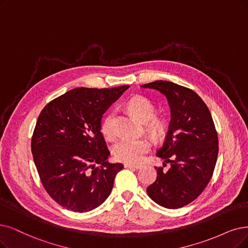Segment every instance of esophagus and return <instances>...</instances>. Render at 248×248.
<instances>
[{
	"label": "esophagus",
	"instance_id": "esophagus-1",
	"mask_svg": "<svg viewBox=\"0 0 248 248\" xmlns=\"http://www.w3.org/2000/svg\"><path fill=\"white\" fill-rule=\"evenodd\" d=\"M124 167L126 169H140V165H132V164H124Z\"/></svg>",
	"mask_w": 248,
	"mask_h": 248
}]
</instances>
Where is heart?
<instances>
[{
    "mask_svg": "<svg viewBox=\"0 0 248 248\" xmlns=\"http://www.w3.org/2000/svg\"><path fill=\"white\" fill-rule=\"evenodd\" d=\"M129 111L144 123L145 127L154 134L160 133L164 128V121L155 116V106L148 98L135 95L127 103ZM101 132L105 140H114L117 133L114 127V113L110 112L103 120ZM151 148V142L143 137L140 138H124L114 146V156L117 161L127 164H137L143 160L144 155Z\"/></svg>",
    "mask_w": 248,
    "mask_h": 248,
    "instance_id": "1",
    "label": "heart"
}]
</instances>
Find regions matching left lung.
Segmentation results:
<instances>
[{
	"mask_svg": "<svg viewBox=\"0 0 248 248\" xmlns=\"http://www.w3.org/2000/svg\"><path fill=\"white\" fill-rule=\"evenodd\" d=\"M163 93L171 121L156 156L170 163L167 173L156 168L155 181L146 188L151 199L167 209H179L201 195L213 176L219 140L209 108L189 88L157 80L141 85ZM163 163V165H165Z\"/></svg>",
	"mask_w": 248,
	"mask_h": 248,
	"instance_id": "8db88e82",
	"label": "left lung"
}]
</instances>
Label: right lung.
<instances>
[{
  "instance_id": "obj_1",
  "label": "right lung",
  "mask_w": 248,
  "mask_h": 248,
  "mask_svg": "<svg viewBox=\"0 0 248 248\" xmlns=\"http://www.w3.org/2000/svg\"><path fill=\"white\" fill-rule=\"evenodd\" d=\"M128 88H74L39 114L31 138L33 161L46 191L65 209L90 212L110 195L123 165L107 161L102 118Z\"/></svg>"
}]
</instances>
